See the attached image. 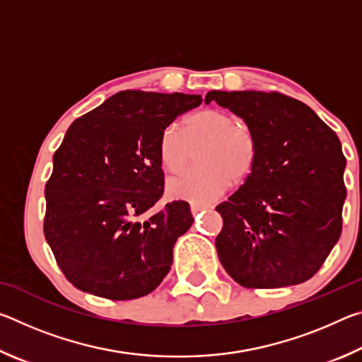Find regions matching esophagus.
Listing matches in <instances>:
<instances>
[{
	"instance_id": "esophagus-1",
	"label": "esophagus",
	"mask_w": 362,
	"mask_h": 362,
	"mask_svg": "<svg viewBox=\"0 0 362 362\" xmlns=\"http://www.w3.org/2000/svg\"><path fill=\"white\" fill-rule=\"evenodd\" d=\"M212 206H209V204H199V203H192L189 204V209H192V214L194 216V214H198V212H201V211H204V209H211Z\"/></svg>"
}]
</instances>
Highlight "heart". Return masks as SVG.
<instances>
[{"instance_id":"1","label":"heart","mask_w":362,"mask_h":362,"mask_svg":"<svg viewBox=\"0 0 362 362\" xmlns=\"http://www.w3.org/2000/svg\"><path fill=\"white\" fill-rule=\"evenodd\" d=\"M204 142L198 155L203 168L189 169L168 182L170 198L189 203H209L225 192L228 182H238L252 168L255 142L244 126L235 124L228 113L207 108L187 119V134L177 126H168L159 139L163 166L177 173L187 164L188 144Z\"/></svg>"}]
</instances>
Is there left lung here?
<instances>
[{"mask_svg": "<svg viewBox=\"0 0 362 362\" xmlns=\"http://www.w3.org/2000/svg\"><path fill=\"white\" fill-rule=\"evenodd\" d=\"M246 122L255 142L250 174L216 211L223 218L216 247L243 287L305 283L341 235L346 159L337 134L303 102L279 93L211 90Z\"/></svg>", "mask_w": 362, "mask_h": 362, "instance_id": "left-lung-1", "label": "left lung"}]
</instances>
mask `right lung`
Instances as JSON below:
<instances>
[{"mask_svg": "<svg viewBox=\"0 0 362 362\" xmlns=\"http://www.w3.org/2000/svg\"><path fill=\"white\" fill-rule=\"evenodd\" d=\"M201 102V95L121 90L69 127L45 189V236L76 289L132 300L166 278L193 216L185 201L153 209L164 185L159 139Z\"/></svg>", "mask_w": 362, "mask_h": 362, "instance_id": "1", "label": "right lung"}]
</instances>
